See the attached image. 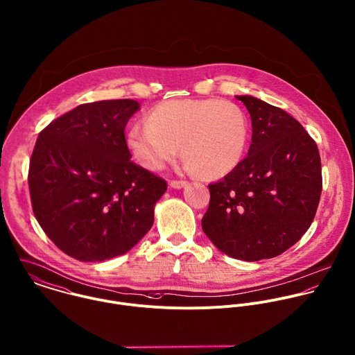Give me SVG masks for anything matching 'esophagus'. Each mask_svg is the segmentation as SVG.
<instances>
[{"label": "esophagus", "mask_w": 355, "mask_h": 355, "mask_svg": "<svg viewBox=\"0 0 355 355\" xmlns=\"http://www.w3.org/2000/svg\"><path fill=\"white\" fill-rule=\"evenodd\" d=\"M187 181H170V187L174 189H181L184 187H187Z\"/></svg>", "instance_id": "obj_1"}]
</instances>
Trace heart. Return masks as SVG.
Returning a JSON list of instances; mask_svg holds the SVG:
<instances>
[{"label":"heart","mask_w":355,"mask_h":355,"mask_svg":"<svg viewBox=\"0 0 355 355\" xmlns=\"http://www.w3.org/2000/svg\"><path fill=\"white\" fill-rule=\"evenodd\" d=\"M250 141L244 110L226 100H168L153 107L146 123L126 133L133 157L148 170H160L182 148L185 168L205 178H222L243 162Z\"/></svg>","instance_id":"b5f03b06"}]
</instances>
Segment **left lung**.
Here are the masks:
<instances>
[{
  "label": "left lung",
  "instance_id": "1",
  "mask_svg": "<svg viewBox=\"0 0 355 355\" xmlns=\"http://www.w3.org/2000/svg\"><path fill=\"white\" fill-rule=\"evenodd\" d=\"M251 116L247 157L210 184L202 227L223 254L255 262L275 258L310 227L322 178L317 144L282 108L254 96H236Z\"/></svg>",
  "mask_w": 355,
  "mask_h": 355
}]
</instances>
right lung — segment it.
I'll list each match as a JSON object with an SVG mask.
<instances>
[{"instance_id":"1","label":"right lung","mask_w":355,"mask_h":355,"mask_svg":"<svg viewBox=\"0 0 355 355\" xmlns=\"http://www.w3.org/2000/svg\"><path fill=\"white\" fill-rule=\"evenodd\" d=\"M130 98L82 104L38 136L28 170L33 211L46 236L82 262L130 251L153 225L164 180L132 162Z\"/></svg>"}]
</instances>
